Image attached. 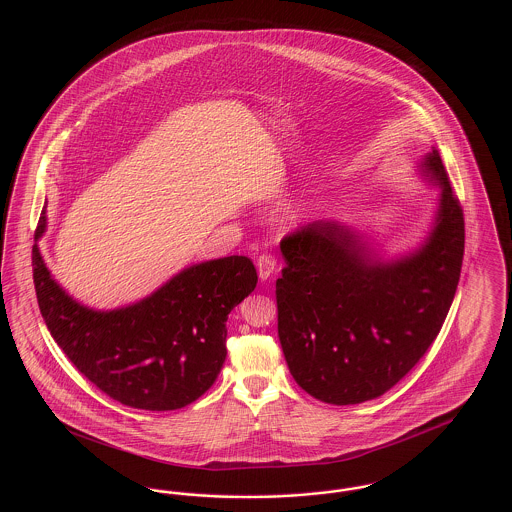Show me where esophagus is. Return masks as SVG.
<instances>
[{
    "label": "esophagus",
    "mask_w": 512,
    "mask_h": 512,
    "mask_svg": "<svg viewBox=\"0 0 512 512\" xmlns=\"http://www.w3.org/2000/svg\"><path fill=\"white\" fill-rule=\"evenodd\" d=\"M257 270H259V278H261L263 282L268 280V278L274 274V270H276V257L270 255V253L259 255V259H257Z\"/></svg>",
    "instance_id": "1"
}]
</instances>
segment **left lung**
<instances>
[{
	"mask_svg": "<svg viewBox=\"0 0 512 512\" xmlns=\"http://www.w3.org/2000/svg\"><path fill=\"white\" fill-rule=\"evenodd\" d=\"M422 167L441 199L430 236L409 257L370 259L359 236L334 220L280 242L278 338L295 382L318 401L380 397L438 338L463 267L464 215L436 149Z\"/></svg>",
	"mask_w": 512,
	"mask_h": 512,
	"instance_id": "1",
	"label": "left lung"
}]
</instances>
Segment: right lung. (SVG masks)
Wrapping results in <instances>:
<instances>
[{"label": "right lung", "instance_id": "1", "mask_svg": "<svg viewBox=\"0 0 512 512\" xmlns=\"http://www.w3.org/2000/svg\"><path fill=\"white\" fill-rule=\"evenodd\" d=\"M46 230L42 213L34 240ZM40 313L63 353L126 407L182 409L213 386L226 359V320L257 286L251 259L232 255L184 268L146 299L94 311L59 288L32 245Z\"/></svg>", "mask_w": 512, "mask_h": 512}]
</instances>
